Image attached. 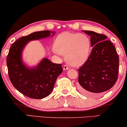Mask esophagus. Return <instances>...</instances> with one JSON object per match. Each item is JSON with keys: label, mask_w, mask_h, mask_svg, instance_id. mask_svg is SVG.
I'll return each instance as SVG.
<instances>
[{"label": "esophagus", "mask_w": 127, "mask_h": 127, "mask_svg": "<svg viewBox=\"0 0 127 127\" xmlns=\"http://www.w3.org/2000/svg\"><path fill=\"white\" fill-rule=\"evenodd\" d=\"M63 69H64V70H67V69H69V66L67 65H65L64 66Z\"/></svg>", "instance_id": "obj_1"}]
</instances>
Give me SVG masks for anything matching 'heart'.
Returning <instances> with one entry per match:
<instances>
[{
    "mask_svg": "<svg viewBox=\"0 0 127 127\" xmlns=\"http://www.w3.org/2000/svg\"><path fill=\"white\" fill-rule=\"evenodd\" d=\"M91 41L84 34L64 32L54 41V49L65 56L67 62L73 66H80L85 63L89 56Z\"/></svg>",
    "mask_w": 127,
    "mask_h": 127,
    "instance_id": "b5f03b06",
    "label": "heart"
}]
</instances>
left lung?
Wrapping results in <instances>:
<instances>
[{
    "instance_id": "1",
    "label": "left lung",
    "mask_w": 127,
    "mask_h": 127,
    "mask_svg": "<svg viewBox=\"0 0 127 127\" xmlns=\"http://www.w3.org/2000/svg\"><path fill=\"white\" fill-rule=\"evenodd\" d=\"M91 36L93 46L85 63L78 69L80 91L88 96H96L110 89L117 80L119 57L107 36L93 31H84Z\"/></svg>"
}]
</instances>
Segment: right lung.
<instances>
[{
  "mask_svg": "<svg viewBox=\"0 0 127 127\" xmlns=\"http://www.w3.org/2000/svg\"><path fill=\"white\" fill-rule=\"evenodd\" d=\"M50 33L49 31H39L21 37L11 45L7 57L10 81L19 92L29 98L39 99L48 96L63 70L61 64H54L47 58L32 69L28 68L22 62L21 52L26 44L33 40L48 37Z\"/></svg>",
  "mask_w": 127,
  "mask_h": 127,
  "instance_id": "obj_1",
  "label": "right lung"
}]
</instances>
